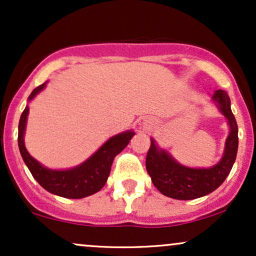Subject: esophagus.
<instances>
[{"instance_id":"34e87169","label":"esophagus","mask_w":256,"mask_h":256,"mask_svg":"<svg viewBox=\"0 0 256 256\" xmlns=\"http://www.w3.org/2000/svg\"><path fill=\"white\" fill-rule=\"evenodd\" d=\"M146 126H148L149 128V126H150V122H146Z\"/></svg>"}]
</instances>
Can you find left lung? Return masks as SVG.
<instances>
[{
    "instance_id": "obj_1",
    "label": "left lung",
    "mask_w": 256,
    "mask_h": 256,
    "mask_svg": "<svg viewBox=\"0 0 256 256\" xmlns=\"http://www.w3.org/2000/svg\"><path fill=\"white\" fill-rule=\"evenodd\" d=\"M212 100L228 124L222 158L210 168H194L179 164L152 138L146 167L152 184L162 195L176 200H194L213 192L230 173L238 149V128L231 110V101L224 90H216Z\"/></svg>"
}]
</instances>
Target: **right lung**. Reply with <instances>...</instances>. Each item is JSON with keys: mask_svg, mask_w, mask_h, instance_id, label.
<instances>
[{"mask_svg": "<svg viewBox=\"0 0 256 256\" xmlns=\"http://www.w3.org/2000/svg\"><path fill=\"white\" fill-rule=\"evenodd\" d=\"M46 82L31 92L28 101L34 100L46 88ZM28 106H26L19 122L18 146L25 165L30 170L31 174L46 192L66 198H83L100 192L104 186L114 158L128 144L134 136L132 130L122 132L110 137L91 156L80 165L67 170H52L38 162L28 154L25 146V130L28 122Z\"/></svg>", "mask_w": 256, "mask_h": 256, "instance_id": "1", "label": "right lung"}]
</instances>
